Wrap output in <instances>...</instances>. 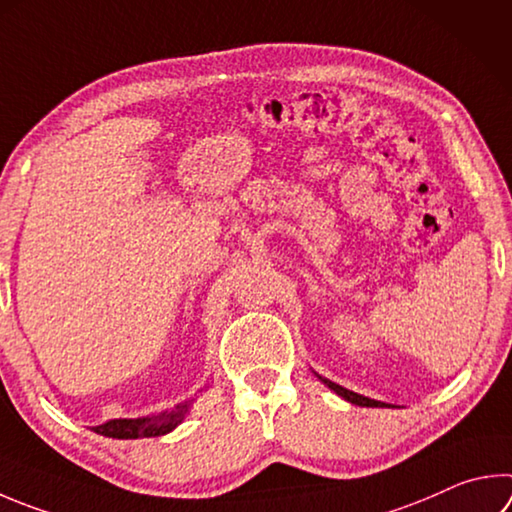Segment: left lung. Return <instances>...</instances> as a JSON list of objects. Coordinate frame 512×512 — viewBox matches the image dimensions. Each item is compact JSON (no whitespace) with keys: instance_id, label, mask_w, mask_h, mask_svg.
I'll return each instance as SVG.
<instances>
[{"instance_id":"left-lung-1","label":"left lung","mask_w":512,"mask_h":512,"mask_svg":"<svg viewBox=\"0 0 512 512\" xmlns=\"http://www.w3.org/2000/svg\"><path fill=\"white\" fill-rule=\"evenodd\" d=\"M315 376H318V378L322 380V383L331 389V392H336L338 396H342V398H345V401H349V403H353V405H360V407H387V403H380V401H374V398H367V396H362V394L351 392V389H345L342 385L331 383V380L322 378L320 374H315Z\"/></svg>"}]
</instances>
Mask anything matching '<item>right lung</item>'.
<instances>
[{
	"label": "right lung",
	"mask_w": 512,
	"mask_h": 512,
	"mask_svg": "<svg viewBox=\"0 0 512 512\" xmlns=\"http://www.w3.org/2000/svg\"><path fill=\"white\" fill-rule=\"evenodd\" d=\"M194 403L185 401L179 403L170 412H161L156 416H141V418H114L98 427H94L96 434L109 436V439H150V436H163L172 432L176 425L183 423V418L190 414V407Z\"/></svg>",
	"instance_id": "1"
}]
</instances>
